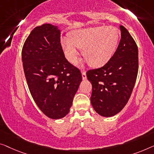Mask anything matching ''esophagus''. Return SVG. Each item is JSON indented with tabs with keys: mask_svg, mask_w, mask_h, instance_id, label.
<instances>
[{
	"mask_svg": "<svg viewBox=\"0 0 154 154\" xmlns=\"http://www.w3.org/2000/svg\"><path fill=\"white\" fill-rule=\"evenodd\" d=\"M82 79H83L84 80L86 79V72H85V71H82Z\"/></svg>",
	"mask_w": 154,
	"mask_h": 154,
	"instance_id": "1",
	"label": "esophagus"
}]
</instances>
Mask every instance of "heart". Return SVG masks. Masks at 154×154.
<instances>
[{"mask_svg":"<svg viewBox=\"0 0 154 154\" xmlns=\"http://www.w3.org/2000/svg\"><path fill=\"white\" fill-rule=\"evenodd\" d=\"M120 31L116 27L99 26L79 29L63 37L61 46L66 57L71 63L77 62L79 52L92 68H100L110 61L116 52L120 41Z\"/></svg>","mask_w":154,"mask_h":154,"instance_id":"heart-1","label":"heart"}]
</instances>
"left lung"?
Listing matches in <instances>:
<instances>
[{"label": "left lung", "instance_id": "1", "mask_svg": "<svg viewBox=\"0 0 154 154\" xmlns=\"http://www.w3.org/2000/svg\"><path fill=\"white\" fill-rule=\"evenodd\" d=\"M121 39L113 57L104 66L88 70L92 84L91 104L100 116H113L127 104L138 71V50L128 30L120 26Z\"/></svg>", "mask_w": 154, "mask_h": 154}]
</instances>
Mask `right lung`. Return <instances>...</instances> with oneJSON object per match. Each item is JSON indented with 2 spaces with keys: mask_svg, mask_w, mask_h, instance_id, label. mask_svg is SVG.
Instances as JSON below:
<instances>
[{
  "mask_svg": "<svg viewBox=\"0 0 154 154\" xmlns=\"http://www.w3.org/2000/svg\"><path fill=\"white\" fill-rule=\"evenodd\" d=\"M60 29L51 24L36 27L25 41L22 61L32 97L48 118L57 120L69 113L82 77L66 59Z\"/></svg>",
  "mask_w": 154,
  "mask_h": 154,
  "instance_id": "obj_1",
  "label": "right lung"
}]
</instances>
